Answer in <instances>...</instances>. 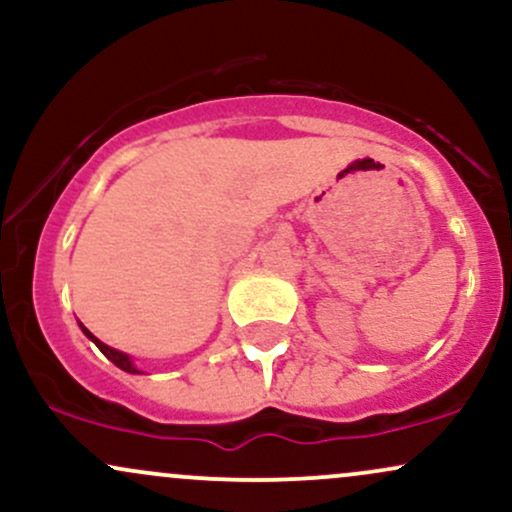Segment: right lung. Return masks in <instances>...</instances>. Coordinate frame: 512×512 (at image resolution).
<instances>
[{
    "label": "right lung",
    "instance_id": "obj_1",
    "mask_svg": "<svg viewBox=\"0 0 512 512\" xmlns=\"http://www.w3.org/2000/svg\"><path fill=\"white\" fill-rule=\"evenodd\" d=\"M79 327H81V332H84V334H86V337H88V339H91V342H93V344H96V346H98V349H101V351H103V356H105V358H108V361H113L117 368H120V370H125V373H142V370H139L137 366H134V361H132V358H129L127 354H122V351H117V349H113V346L103 344V342H101V339H98V337H96V334H91V332H88V330H86V327H84V325H81V322H79Z\"/></svg>",
    "mask_w": 512,
    "mask_h": 512
}]
</instances>
